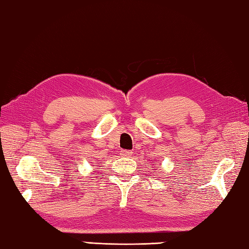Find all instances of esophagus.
I'll return each instance as SVG.
<instances>
[{"mask_svg":"<svg viewBox=\"0 0 249 249\" xmlns=\"http://www.w3.org/2000/svg\"><path fill=\"white\" fill-rule=\"evenodd\" d=\"M121 156H124V157H130L131 155H132V152L131 151H126V149H124V151H121Z\"/></svg>","mask_w":249,"mask_h":249,"instance_id":"obj_1","label":"esophagus"}]
</instances>
